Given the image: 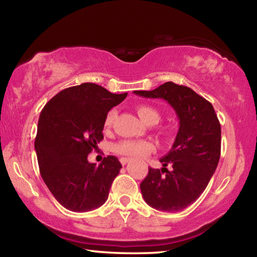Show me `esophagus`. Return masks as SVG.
Segmentation results:
<instances>
[{"label":"esophagus","instance_id":"1","mask_svg":"<svg viewBox=\"0 0 257 257\" xmlns=\"http://www.w3.org/2000/svg\"><path fill=\"white\" fill-rule=\"evenodd\" d=\"M129 161H130V159H128V158H121V159H120V162H121V164H122V165L127 164V163L129 162Z\"/></svg>","mask_w":257,"mask_h":257}]
</instances>
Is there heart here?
I'll use <instances>...</instances> for the list:
<instances>
[{"label":"heart","instance_id":"heart-1","mask_svg":"<svg viewBox=\"0 0 257 257\" xmlns=\"http://www.w3.org/2000/svg\"><path fill=\"white\" fill-rule=\"evenodd\" d=\"M137 114L143 122L146 124H156L160 121V113L153 106L147 105V104H139L136 107ZM116 111L112 108L107 112L104 121V125L106 128L111 127L113 121L115 119ZM114 151L118 154L128 158H143L147 154L155 151V145L153 142L147 141V139H124L116 143L114 145Z\"/></svg>","mask_w":257,"mask_h":257}]
</instances>
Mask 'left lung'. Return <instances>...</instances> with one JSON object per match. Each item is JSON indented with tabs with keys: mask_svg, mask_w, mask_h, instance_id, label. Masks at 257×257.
Instances as JSON below:
<instances>
[{
	"mask_svg": "<svg viewBox=\"0 0 257 257\" xmlns=\"http://www.w3.org/2000/svg\"><path fill=\"white\" fill-rule=\"evenodd\" d=\"M146 98H162L173 107L179 130L163 168L149 169L141 190L145 202L159 211L178 212L201 196L217 167L221 125L212 104L189 87L164 82L153 90H135ZM170 165L171 171L166 167ZM166 175H163V173Z\"/></svg>",
	"mask_w": 257,
	"mask_h": 257,
	"instance_id": "left-lung-1",
	"label": "left lung"
}]
</instances>
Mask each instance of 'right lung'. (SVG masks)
<instances>
[{"label": "right lung", "instance_id": "1", "mask_svg": "<svg viewBox=\"0 0 257 257\" xmlns=\"http://www.w3.org/2000/svg\"><path fill=\"white\" fill-rule=\"evenodd\" d=\"M85 82L51 98L38 120L35 150L41 176L61 205L72 212L102 206L122 165L108 155L99 165L87 156L103 139L107 112L127 97Z\"/></svg>", "mask_w": 257, "mask_h": 257}]
</instances>
